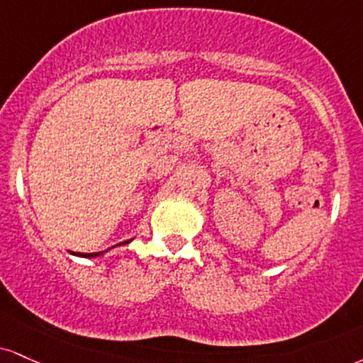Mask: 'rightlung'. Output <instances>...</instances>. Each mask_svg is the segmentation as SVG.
<instances>
[{
	"label": "right lung",
	"instance_id": "right-lung-1",
	"mask_svg": "<svg viewBox=\"0 0 363 363\" xmlns=\"http://www.w3.org/2000/svg\"><path fill=\"white\" fill-rule=\"evenodd\" d=\"M121 243H128V240H126V242H121ZM101 253H104V252H96V253H76V255H79V257H98V255H101Z\"/></svg>",
	"mask_w": 363,
	"mask_h": 363
}]
</instances>
